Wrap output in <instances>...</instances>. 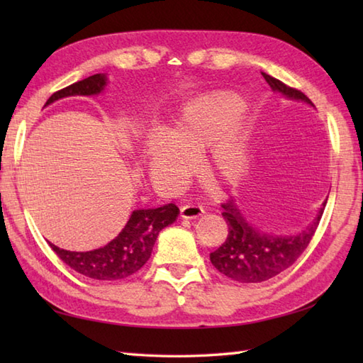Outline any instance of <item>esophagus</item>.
Wrapping results in <instances>:
<instances>
[{
	"instance_id": "1",
	"label": "esophagus",
	"mask_w": 363,
	"mask_h": 363,
	"mask_svg": "<svg viewBox=\"0 0 363 363\" xmlns=\"http://www.w3.org/2000/svg\"><path fill=\"white\" fill-rule=\"evenodd\" d=\"M204 213V209L198 204H186L181 207V217L182 218H198L199 215Z\"/></svg>"
}]
</instances>
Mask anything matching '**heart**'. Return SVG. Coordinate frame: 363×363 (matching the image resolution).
Here are the masks:
<instances>
[{"label":"heart","instance_id":"heart-1","mask_svg":"<svg viewBox=\"0 0 363 363\" xmlns=\"http://www.w3.org/2000/svg\"><path fill=\"white\" fill-rule=\"evenodd\" d=\"M243 101L230 94L207 95L189 103L167 133L152 129L146 135L145 154L152 179L174 187L203 154L204 172L213 179L233 184L248 168V130L237 117Z\"/></svg>","mask_w":363,"mask_h":363}]
</instances>
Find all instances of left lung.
<instances>
[{"label":"left lung","instance_id":"left-lung-1","mask_svg":"<svg viewBox=\"0 0 363 363\" xmlns=\"http://www.w3.org/2000/svg\"><path fill=\"white\" fill-rule=\"evenodd\" d=\"M262 76L274 91H281L287 98L312 104L301 90L293 89L267 73H262ZM221 207V215L228 225V237L217 251L211 252V262L221 274L245 284L268 281L295 264L309 246L325 211L323 204L312 225L298 235L276 237L259 233L248 225L233 199H228Z\"/></svg>","mask_w":363,"mask_h":363}]
</instances>
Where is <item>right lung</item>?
Returning <instances> with one entry per match:
<instances>
[{"label":"right lung","mask_w":363,"mask_h":363,"mask_svg":"<svg viewBox=\"0 0 363 363\" xmlns=\"http://www.w3.org/2000/svg\"><path fill=\"white\" fill-rule=\"evenodd\" d=\"M107 76L98 73L60 89L50 96L46 104L72 95H96L106 86ZM179 209L172 203L157 209H140L130 215L121 233L103 248L87 252L60 250L50 243L51 250L65 264L84 276L99 281H117L138 272L151 257L159 233L176 220Z\"/></svg>","instance_id":"right-lung-1"}]
</instances>
